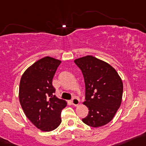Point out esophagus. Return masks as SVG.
<instances>
[{
    "mask_svg": "<svg viewBox=\"0 0 146 146\" xmlns=\"http://www.w3.org/2000/svg\"><path fill=\"white\" fill-rule=\"evenodd\" d=\"M71 102H72V104H73V105H75V106H77V105H79V103H80V100L78 98L74 97L73 99H72Z\"/></svg>",
    "mask_w": 146,
    "mask_h": 146,
    "instance_id": "1",
    "label": "esophagus"
}]
</instances>
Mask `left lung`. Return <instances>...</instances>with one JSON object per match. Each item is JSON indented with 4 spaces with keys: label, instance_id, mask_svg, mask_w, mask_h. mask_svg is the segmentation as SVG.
Instances as JSON below:
<instances>
[{
    "label": "left lung",
    "instance_id": "1",
    "mask_svg": "<svg viewBox=\"0 0 146 146\" xmlns=\"http://www.w3.org/2000/svg\"><path fill=\"white\" fill-rule=\"evenodd\" d=\"M85 83V101L89 109L82 121L87 125L98 127L111 121L121 106L123 84L116 70L104 61L91 55L76 59Z\"/></svg>",
    "mask_w": 146,
    "mask_h": 146
}]
</instances>
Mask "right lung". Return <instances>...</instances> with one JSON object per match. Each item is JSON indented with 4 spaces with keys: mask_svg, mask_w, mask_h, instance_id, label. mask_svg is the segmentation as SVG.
Segmentation results:
<instances>
[{
    "mask_svg": "<svg viewBox=\"0 0 146 146\" xmlns=\"http://www.w3.org/2000/svg\"><path fill=\"white\" fill-rule=\"evenodd\" d=\"M61 61L45 57L27 68L21 78L19 101L27 118L38 129L50 132L62 122L67 102L55 95L52 78Z\"/></svg>",
    "mask_w": 146,
    "mask_h": 146,
    "instance_id": "obj_1",
    "label": "right lung"
}]
</instances>
